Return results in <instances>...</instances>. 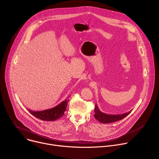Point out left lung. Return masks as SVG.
<instances>
[{
  "label": "left lung",
  "instance_id": "1",
  "mask_svg": "<svg viewBox=\"0 0 159 159\" xmlns=\"http://www.w3.org/2000/svg\"><path fill=\"white\" fill-rule=\"evenodd\" d=\"M132 111V110L129 111L128 112L123 113V114L121 115H109V114H106L104 112H101L98 106L96 104L95 106V110H94V117L95 118L99 121L100 123H111L113 122H116L120 120H121L126 116H127L129 113Z\"/></svg>",
  "mask_w": 159,
  "mask_h": 159
}]
</instances>
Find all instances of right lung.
<instances>
[{
    "instance_id": "1",
    "label": "right lung",
    "mask_w": 159,
    "mask_h": 159,
    "mask_svg": "<svg viewBox=\"0 0 159 159\" xmlns=\"http://www.w3.org/2000/svg\"><path fill=\"white\" fill-rule=\"evenodd\" d=\"M68 98L63 101L61 102H60L55 107H53L51 109H48L39 111H35L28 109H27L34 116L38 119L48 121H55L64 115V112L67 107V104L69 102V99H68Z\"/></svg>"
}]
</instances>
